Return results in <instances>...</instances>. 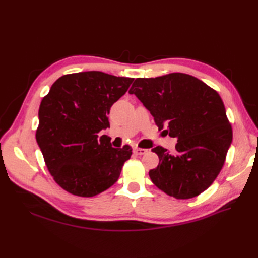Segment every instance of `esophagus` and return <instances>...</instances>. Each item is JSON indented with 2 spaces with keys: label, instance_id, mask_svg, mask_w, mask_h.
<instances>
[{
  "label": "esophagus",
  "instance_id": "obj_1",
  "mask_svg": "<svg viewBox=\"0 0 258 258\" xmlns=\"http://www.w3.org/2000/svg\"><path fill=\"white\" fill-rule=\"evenodd\" d=\"M148 151L145 150V148H140V147H134V153L137 155H144L146 154Z\"/></svg>",
  "mask_w": 258,
  "mask_h": 258
}]
</instances>
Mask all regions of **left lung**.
<instances>
[{"instance_id":"obj_1","label":"left lung","mask_w":258,"mask_h":258,"mask_svg":"<svg viewBox=\"0 0 258 258\" xmlns=\"http://www.w3.org/2000/svg\"><path fill=\"white\" fill-rule=\"evenodd\" d=\"M153 115L159 128L175 138V155L156 146L159 165L148 174L160 190L190 199L212 185L232 141L231 124L217 91L185 73L136 79L129 90Z\"/></svg>"}]
</instances>
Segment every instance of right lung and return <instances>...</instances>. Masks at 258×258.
<instances>
[{
	"mask_svg": "<svg viewBox=\"0 0 258 258\" xmlns=\"http://www.w3.org/2000/svg\"><path fill=\"white\" fill-rule=\"evenodd\" d=\"M132 82L100 71L72 73L59 77L43 98L35 138L49 173L66 191L93 197L117 182L132 148L113 147L98 132L110 127L111 106Z\"/></svg>",
	"mask_w": 258,
	"mask_h": 258,
	"instance_id": "right-lung-1",
	"label": "right lung"
}]
</instances>
